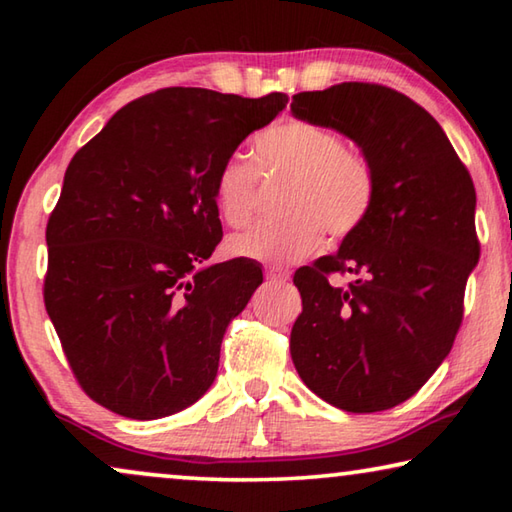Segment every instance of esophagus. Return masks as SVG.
Listing matches in <instances>:
<instances>
[{"label": "esophagus", "instance_id": "1", "mask_svg": "<svg viewBox=\"0 0 512 512\" xmlns=\"http://www.w3.org/2000/svg\"><path fill=\"white\" fill-rule=\"evenodd\" d=\"M266 280H271L275 284H282V282L289 280V273L282 271V268H275V266L266 268Z\"/></svg>", "mask_w": 512, "mask_h": 512}]
</instances>
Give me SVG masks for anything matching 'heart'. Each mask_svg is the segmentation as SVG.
Returning <instances> with one entry per match:
<instances>
[{
	"label": "heart",
	"instance_id": "1",
	"mask_svg": "<svg viewBox=\"0 0 512 512\" xmlns=\"http://www.w3.org/2000/svg\"><path fill=\"white\" fill-rule=\"evenodd\" d=\"M253 153L255 167L230 155L216 169V212L228 225L246 223L257 198V173H262L289 176L280 196V210L287 216L230 235L228 255L296 264L323 246L325 230L341 239L366 223L377 194L375 171L366 155L348 149L334 128L298 117L282 119L255 137Z\"/></svg>",
	"mask_w": 512,
	"mask_h": 512
}]
</instances>
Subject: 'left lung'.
<instances>
[{"mask_svg":"<svg viewBox=\"0 0 512 512\" xmlns=\"http://www.w3.org/2000/svg\"><path fill=\"white\" fill-rule=\"evenodd\" d=\"M291 112L350 137L377 180L366 223L339 253L293 275L302 314L291 359L309 391L336 409H393L438 370L461 327L479 262L474 183L438 121L386 85L300 92ZM332 272L358 280L334 288Z\"/></svg>","mask_w":512,"mask_h":512,"instance_id":"1","label":"left lung"}]
</instances>
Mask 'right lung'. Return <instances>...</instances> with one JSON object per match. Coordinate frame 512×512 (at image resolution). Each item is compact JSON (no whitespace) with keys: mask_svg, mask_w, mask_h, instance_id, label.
Returning <instances> with one entry per match:
<instances>
[{"mask_svg":"<svg viewBox=\"0 0 512 512\" xmlns=\"http://www.w3.org/2000/svg\"><path fill=\"white\" fill-rule=\"evenodd\" d=\"M289 97L164 88L117 110L69 162L47 223L45 307L74 377L133 420L192 406L262 284L250 259L205 266L223 237L216 169Z\"/></svg>","mask_w":512,"mask_h":512,"instance_id":"add662e5","label":"right lung"}]
</instances>
